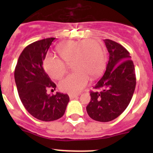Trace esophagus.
<instances>
[{
	"label": "esophagus",
	"mask_w": 153,
	"mask_h": 153,
	"mask_svg": "<svg viewBox=\"0 0 153 153\" xmlns=\"http://www.w3.org/2000/svg\"><path fill=\"white\" fill-rule=\"evenodd\" d=\"M69 97H70V100H73V99L74 98H76V97H78V95H76V94H70Z\"/></svg>",
	"instance_id": "obj_1"
}]
</instances>
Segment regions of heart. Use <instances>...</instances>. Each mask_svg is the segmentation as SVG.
Listing matches in <instances>:
<instances>
[{
  "label": "heart",
  "mask_w": 153,
  "mask_h": 153,
  "mask_svg": "<svg viewBox=\"0 0 153 153\" xmlns=\"http://www.w3.org/2000/svg\"><path fill=\"white\" fill-rule=\"evenodd\" d=\"M56 51L67 64L72 63L73 70H75L59 83L60 90L64 93H79L87 85L90 77L97 79L103 70L105 54L97 40L63 42L57 46ZM63 62L55 56L45 58L44 67L51 78L59 79L67 73V66Z\"/></svg>",
  "instance_id": "b5f03b06"
}]
</instances>
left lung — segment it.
<instances>
[{
  "label": "left lung",
  "mask_w": 153,
  "mask_h": 153,
  "mask_svg": "<svg viewBox=\"0 0 153 153\" xmlns=\"http://www.w3.org/2000/svg\"><path fill=\"white\" fill-rule=\"evenodd\" d=\"M109 53L102 77L93 87L86 106L90 117L99 122H109L122 114L132 99L136 88L133 62L125 47L113 40H104Z\"/></svg>",
  "instance_id": "obj_1"
}]
</instances>
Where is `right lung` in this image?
Here are the masks:
<instances>
[{"mask_svg":"<svg viewBox=\"0 0 153 153\" xmlns=\"http://www.w3.org/2000/svg\"><path fill=\"white\" fill-rule=\"evenodd\" d=\"M54 37L33 42L24 48L17 60L14 79L19 97L28 113L37 120L49 122L63 116L70 98L67 94H47V89H56L43 67Z\"/></svg>","mask_w":153,"mask_h":153,"instance_id":"right-lung-1","label":"right lung"}]
</instances>
